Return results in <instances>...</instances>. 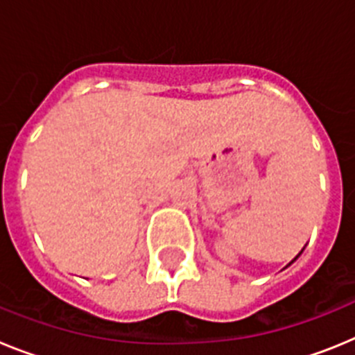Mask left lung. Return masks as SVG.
Returning a JSON list of instances; mask_svg holds the SVG:
<instances>
[{
    "mask_svg": "<svg viewBox=\"0 0 355 355\" xmlns=\"http://www.w3.org/2000/svg\"><path fill=\"white\" fill-rule=\"evenodd\" d=\"M295 259H297V258H295ZM295 259H293V261H295ZM293 261H291V263H293Z\"/></svg>",
    "mask_w": 355,
    "mask_h": 355,
    "instance_id": "obj_1",
    "label": "left lung"
}]
</instances>
